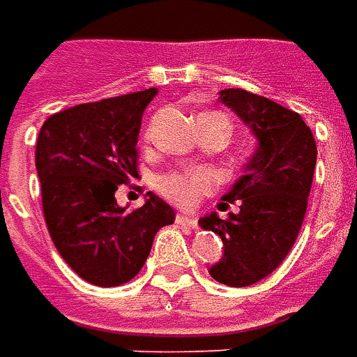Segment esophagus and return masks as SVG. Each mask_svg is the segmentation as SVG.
<instances>
[{"mask_svg":"<svg viewBox=\"0 0 357 357\" xmlns=\"http://www.w3.org/2000/svg\"><path fill=\"white\" fill-rule=\"evenodd\" d=\"M176 225H181V227H188V229H198V221H196V217L194 215H186V213H178L176 215Z\"/></svg>","mask_w":357,"mask_h":357,"instance_id":"obj_1","label":"esophagus"}]
</instances>
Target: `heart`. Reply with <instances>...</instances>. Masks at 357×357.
Masks as SVG:
<instances>
[{"instance_id":"obj_1","label":"heart","mask_w":357,"mask_h":357,"mask_svg":"<svg viewBox=\"0 0 357 357\" xmlns=\"http://www.w3.org/2000/svg\"><path fill=\"white\" fill-rule=\"evenodd\" d=\"M213 186V174L204 169H194L186 173L169 174L159 181V190L181 206L196 204L202 192H207Z\"/></svg>"}]
</instances>
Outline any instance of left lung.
Wrapping results in <instances>:
<instances>
[{
  "label": "left lung",
  "mask_w": 357,
  "mask_h": 357,
  "mask_svg": "<svg viewBox=\"0 0 357 357\" xmlns=\"http://www.w3.org/2000/svg\"><path fill=\"white\" fill-rule=\"evenodd\" d=\"M219 102L252 130L257 148L219 204L229 207L236 202L238 213L221 219L211 211L199 217V225L223 240V255L209 275L227 287H250L271 275L294 246L317 146L304 119L264 96L227 88L219 92Z\"/></svg>",
  "instance_id": "8db88e82"
}]
</instances>
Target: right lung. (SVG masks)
Instances as JSON below:
<instances>
[{"label": "right lung", "instance_id": "add662e5", "mask_svg": "<svg viewBox=\"0 0 357 357\" xmlns=\"http://www.w3.org/2000/svg\"><path fill=\"white\" fill-rule=\"evenodd\" d=\"M158 88L80 103L45 121L38 134L36 171L47 231L57 252L80 279L119 287L134 279L174 209L153 192L126 211L119 184L136 178L144 109Z\"/></svg>", "mask_w": 357, "mask_h": 357}]
</instances>
